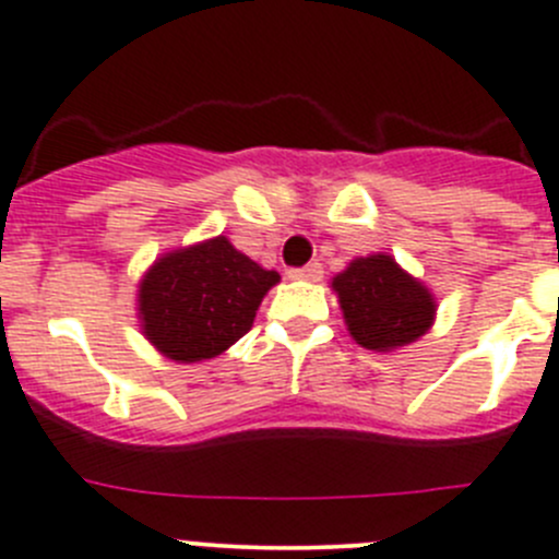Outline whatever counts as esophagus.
Instances as JSON below:
<instances>
[{
  "instance_id": "1",
  "label": "esophagus",
  "mask_w": 559,
  "mask_h": 559,
  "mask_svg": "<svg viewBox=\"0 0 559 559\" xmlns=\"http://www.w3.org/2000/svg\"><path fill=\"white\" fill-rule=\"evenodd\" d=\"M289 278L292 281H320L323 278V267L320 264H306V267H298V270H289Z\"/></svg>"
}]
</instances>
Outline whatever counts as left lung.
<instances>
[{
    "mask_svg": "<svg viewBox=\"0 0 559 559\" xmlns=\"http://www.w3.org/2000/svg\"><path fill=\"white\" fill-rule=\"evenodd\" d=\"M331 289L348 334L376 354L404 348L435 325L437 298L431 289L386 253L354 259L331 278Z\"/></svg>",
    "mask_w": 559,
    "mask_h": 559,
    "instance_id": "obj_1",
    "label": "left lung"
}]
</instances>
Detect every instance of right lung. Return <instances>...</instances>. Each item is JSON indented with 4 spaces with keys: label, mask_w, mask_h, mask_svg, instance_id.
Returning <instances> with one entry per match:
<instances>
[{
    "label": "right lung",
    "mask_w": 559,
    "mask_h": 559,
    "mask_svg": "<svg viewBox=\"0 0 559 559\" xmlns=\"http://www.w3.org/2000/svg\"><path fill=\"white\" fill-rule=\"evenodd\" d=\"M281 281L228 236L160 253L139 281L144 340L167 359L194 365L228 350L253 329L261 300Z\"/></svg>",
    "instance_id": "right-lung-1"
}]
</instances>
